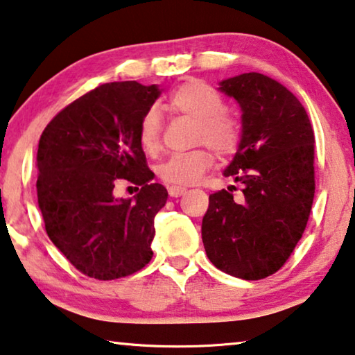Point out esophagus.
Listing matches in <instances>:
<instances>
[{
    "mask_svg": "<svg viewBox=\"0 0 355 355\" xmlns=\"http://www.w3.org/2000/svg\"><path fill=\"white\" fill-rule=\"evenodd\" d=\"M187 193V188H182V187H171L168 188V194L172 196V198H180V196Z\"/></svg>",
    "mask_w": 355,
    "mask_h": 355,
    "instance_id": "obj_1",
    "label": "esophagus"
}]
</instances>
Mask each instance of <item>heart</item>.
Here are the masks:
<instances>
[{
  "label": "heart",
  "mask_w": 355,
  "mask_h": 355,
  "mask_svg": "<svg viewBox=\"0 0 355 355\" xmlns=\"http://www.w3.org/2000/svg\"><path fill=\"white\" fill-rule=\"evenodd\" d=\"M167 108L172 113L196 121V145L209 146L220 157L232 156L239 148L242 140L241 121L225 110L223 97L210 84L199 79L180 84L168 95ZM161 116L157 110L150 108L140 119L139 141L146 153H155L161 146ZM208 148L202 146L168 156L157 166V177L172 187H189L198 183L215 162L214 153Z\"/></svg>",
  "instance_id": "b5f03b06"
}]
</instances>
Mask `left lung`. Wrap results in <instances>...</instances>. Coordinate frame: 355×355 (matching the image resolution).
<instances>
[{
    "label": "left lung",
    "instance_id": "8db88e82",
    "mask_svg": "<svg viewBox=\"0 0 355 355\" xmlns=\"http://www.w3.org/2000/svg\"><path fill=\"white\" fill-rule=\"evenodd\" d=\"M220 91L242 108V140L225 175L242 184L209 196L202 242L211 264L258 280L277 272L303 236L313 209L314 130L298 98L261 73L225 79Z\"/></svg>",
    "mask_w": 355,
    "mask_h": 355
}]
</instances>
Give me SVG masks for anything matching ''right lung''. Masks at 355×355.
<instances>
[{"label": "right lung", "mask_w": 355, "mask_h": 355, "mask_svg": "<svg viewBox=\"0 0 355 355\" xmlns=\"http://www.w3.org/2000/svg\"><path fill=\"white\" fill-rule=\"evenodd\" d=\"M159 95L157 86L137 81L102 84L42 132L36 191L46 232L84 276L121 279L153 258L155 216L167 189L151 183L139 124ZM123 181L141 188L134 201L114 196Z\"/></svg>", "instance_id": "add662e5"}]
</instances>
